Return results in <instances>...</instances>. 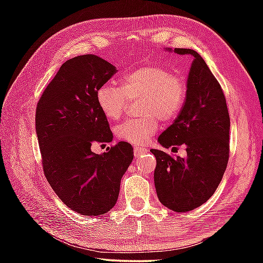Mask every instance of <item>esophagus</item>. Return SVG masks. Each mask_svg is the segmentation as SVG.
Listing matches in <instances>:
<instances>
[{
  "mask_svg": "<svg viewBox=\"0 0 263 263\" xmlns=\"http://www.w3.org/2000/svg\"><path fill=\"white\" fill-rule=\"evenodd\" d=\"M148 152L147 149H144V148H141V147H135V156L136 157L138 158V157H140L141 155H143V154H146Z\"/></svg>",
  "mask_w": 263,
  "mask_h": 263,
  "instance_id": "esophagus-1",
  "label": "esophagus"
}]
</instances>
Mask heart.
Here are the masks:
<instances>
[{
  "label": "heart",
  "instance_id": "obj_1",
  "mask_svg": "<svg viewBox=\"0 0 263 263\" xmlns=\"http://www.w3.org/2000/svg\"><path fill=\"white\" fill-rule=\"evenodd\" d=\"M187 92L183 77L173 74L160 65H144L121 78V87L106 83L100 87L96 99L100 110L108 120L124 114L128 100L142 99L139 120H127L114 127L115 137L132 144H143L159 128V119L171 122L181 113Z\"/></svg>",
  "mask_w": 263,
  "mask_h": 263
}]
</instances>
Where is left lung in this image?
Masks as SVG:
<instances>
[{"label": "left lung", "instance_id": "obj_1", "mask_svg": "<svg viewBox=\"0 0 263 263\" xmlns=\"http://www.w3.org/2000/svg\"><path fill=\"white\" fill-rule=\"evenodd\" d=\"M174 53L190 54L194 60L185 103L158 142L165 148L183 144L187 156L150 152L157 160L154 180L159 201L173 211L185 212L206 202L219 185L230 157L231 121L225 95L204 60L190 48H175Z\"/></svg>", "mask_w": 263, "mask_h": 263}]
</instances>
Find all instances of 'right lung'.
<instances>
[{"mask_svg":"<svg viewBox=\"0 0 263 263\" xmlns=\"http://www.w3.org/2000/svg\"><path fill=\"white\" fill-rule=\"evenodd\" d=\"M116 68L96 55L70 59L48 83L36 108L42 164L58 197L78 214L104 215L115 205L133 148L119 142L102 155L91 144L113 140L97 104L98 89Z\"/></svg>","mask_w":263,"mask_h":263,"instance_id":"1","label":"right lung"}]
</instances>
